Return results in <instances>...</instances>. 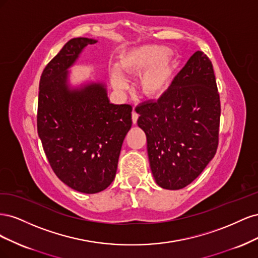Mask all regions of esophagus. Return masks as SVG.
I'll list each match as a JSON object with an SVG mask.
<instances>
[{
  "mask_svg": "<svg viewBox=\"0 0 258 258\" xmlns=\"http://www.w3.org/2000/svg\"><path fill=\"white\" fill-rule=\"evenodd\" d=\"M138 118H139V115H138V113L135 111V108H134V111H132V121H134V123H137Z\"/></svg>",
  "mask_w": 258,
  "mask_h": 258,
  "instance_id": "34e87169",
  "label": "esophagus"
}]
</instances>
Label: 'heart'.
Returning a JSON list of instances; mask_svg holds the SVG:
<instances>
[{
    "label": "heart",
    "instance_id": "1",
    "mask_svg": "<svg viewBox=\"0 0 258 258\" xmlns=\"http://www.w3.org/2000/svg\"><path fill=\"white\" fill-rule=\"evenodd\" d=\"M167 46L146 45L122 54L119 70L128 75H141L140 91L146 98H157L166 91L172 76L173 64ZM113 86L118 90L126 88L127 82L120 72L112 74Z\"/></svg>",
    "mask_w": 258,
    "mask_h": 258
}]
</instances>
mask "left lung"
Returning a JSON list of instances; mask_svg holds the SVG:
<instances>
[{"instance_id":"left-lung-1","label":"left lung","mask_w":258,"mask_h":258,"mask_svg":"<svg viewBox=\"0 0 258 258\" xmlns=\"http://www.w3.org/2000/svg\"><path fill=\"white\" fill-rule=\"evenodd\" d=\"M136 111L156 183L184 188L217 151L221 101L212 62L196 51L158 100L145 101Z\"/></svg>"}]
</instances>
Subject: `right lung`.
<instances>
[{"label":"right lung","mask_w":258,"mask_h":258,"mask_svg":"<svg viewBox=\"0 0 258 258\" xmlns=\"http://www.w3.org/2000/svg\"><path fill=\"white\" fill-rule=\"evenodd\" d=\"M95 43L76 37L62 47L42 73L37 103V134L51 169L64 184L84 194L111 185L132 124V106L110 103L103 84L69 87L68 69Z\"/></svg>","instance_id":"obj_1"}]
</instances>
